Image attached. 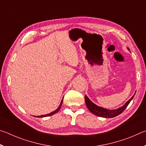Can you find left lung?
I'll return each mask as SVG.
<instances>
[{
  "mask_svg": "<svg viewBox=\"0 0 146 146\" xmlns=\"http://www.w3.org/2000/svg\"><path fill=\"white\" fill-rule=\"evenodd\" d=\"M127 49L129 51V49L128 48ZM135 95V93L129 100L125 102L124 105L119 108L116 109V110H108V109L104 108L102 107H100V106L96 105L95 104H94L92 102V101H91V100L86 95H85V102L88 110H90L93 114L95 115L96 116H98V117L104 118H113L121 114V113L125 110V108H127V106L129 105V104L130 103L131 101L132 100L133 97H134Z\"/></svg>",
  "mask_w": 146,
  "mask_h": 146,
  "instance_id": "8db88e82",
  "label": "left lung"
}]
</instances>
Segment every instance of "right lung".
Listing matches in <instances>:
<instances>
[{
  "mask_svg": "<svg viewBox=\"0 0 146 146\" xmlns=\"http://www.w3.org/2000/svg\"><path fill=\"white\" fill-rule=\"evenodd\" d=\"M62 102H63V98H62V100H61V102H60V105H59V106H58V108L56 109V110H55V111H53V112H51V113H49V114H46V115H40V116H35V117H49V116H51V115H54V114H55V113H57L59 110H60V108H61V106H62Z\"/></svg>",
  "mask_w": 146,
  "mask_h": 146,
  "instance_id": "1",
  "label": "right lung"
}]
</instances>
